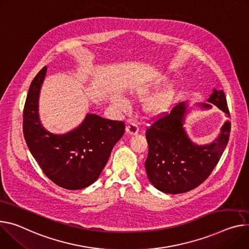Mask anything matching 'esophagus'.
<instances>
[{"label": "esophagus", "instance_id": "obj_1", "mask_svg": "<svg viewBox=\"0 0 249 249\" xmlns=\"http://www.w3.org/2000/svg\"><path fill=\"white\" fill-rule=\"evenodd\" d=\"M139 132V128L138 126L135 123H129L126 127V133L130 136H133V135H136Z\"/></svg>", "mask_w": 249, "mask_h": 249}]
</instances>
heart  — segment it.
<instances>
[{"mask_svg": "<svg viewBox=\"0 0 249 249\" xmlns=\"http://www.w3.org/2000/svg\"><path fill=\"white\" fill-rule=\"evenodd\" d=\"M168 81L169 79L167 76H160L151 83H145L142 85L135 86L132 89V94L133 96L137 98L145 99L149 95H151L154 91H156V90L167 84ZM176 96H177L176 88L173 86H170L164 89L163 91L155 94L150 99H148L147 102L145 103L144 110L151 117L162 116L170 111V109L174 104ZM114 104L123 111L127 110L129 107L128 102L125 99L119 98V97L114 100Z\"/></svg>", "mask_w": 249, "mask_h": 249, "instance_id": "1", "label": "heart"}]
</instances>
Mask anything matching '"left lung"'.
Returning <instances> with one entry per match:
<instances>
[{"instance_id":"left-lung-1","label":"left lung","mask_w":249,"mask_h":249,"mask_svg":"<svg viewBox=\"0 0 249 249\" xmlns=\"http://www.w3.org/2000/svg\"><path fill=\"white\" fill-rule=\"evenodd\" d=\"M208 102L230 114L223 90L213 89ZM210 103H199L211 109ZM187 102L176 105L169 114L158 119L146 130L149 146L145 162L151 184L166 194H182L194 190L209 178L228 145L231 122L225 121L218 137L211 144L197 145L187 134L184 124L190 111Z\"/></svg>"}]
</instances>
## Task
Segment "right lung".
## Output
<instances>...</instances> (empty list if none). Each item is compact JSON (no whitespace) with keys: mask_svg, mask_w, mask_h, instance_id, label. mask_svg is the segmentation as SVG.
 <instances>
[{"mask_svg":"<svg viewBox=\"0 0 249 249\" xmlns=\"http://www.w3.org/2000/svg\"><path fill=\"white\" fill-rule=\"evenodd\" d=\"M47 66L32 81L24 108V136L27 145L44 173L57 186L81 190L99 178L111 151L125 131L124 122L88 113L82 123L65 134L44 128L38 115L40 87Z\"/></svg>","mask_w":249,"mask_h":249,"instance_id":"obj_1","label":"right lung"}]
</instances>
